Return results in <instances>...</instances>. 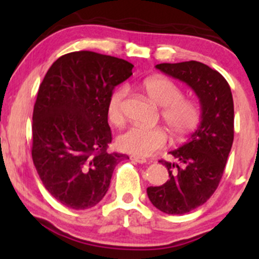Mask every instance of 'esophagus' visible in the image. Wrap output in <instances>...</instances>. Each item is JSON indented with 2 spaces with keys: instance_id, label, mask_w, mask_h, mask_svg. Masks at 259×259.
Masks as SVG:
<instances>
[{
  "instance_id": "34e87169",
  "label": "esophagus",
  "mask_w": 259,
  "mask_h": 259,
  "mask_svg": "<svg viewBox=\"0 0 259 259\" xmlns=\"http://www.w3.org/2000/svg\"><path fill=\"white\" fill-rule=\"evenodd\" d=\"M132 159L134 160V162H136V163H141V164H144V163H147V159L144 158V157L132 156Z\"/></svg>"
}]
</instances>
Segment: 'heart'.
Listing matches in <instances>:
<instances>
[{
  "label": "heart",
  "mask_w": 259,
  "mask_h": 259,
  "mask_svg": "<svg viewBox=\"0 0 259 259\" xmlns=\"http://www.w3.org/2000/svg\"><path fill=\"white\" fill-rule=\"evenodd\" d=\"M142 90L156 106L162 107L163 120L171 135L181 139L189 135L200 123V108L195 101L184 99L183 91L173 80L165 76H150L142 81ZM126 89L119 88L111 95L107 115L113 124L123 121V103ZM167 142V134L162 127L132 126L117 138V146L123 152L145 157L162 148Z\"/></svg>",
  "instance_id": "heart-1"
}]
</instances>
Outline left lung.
<instances>
[{"mask_svg":"<svg viewBox=\"0 0 259 259\" xmlns=\"http://www.w3.org/2000/svg\"><path fill=\"white\" fill-rule=\"evenodd\" d=\"M157 69L185 82L201 106L200 125L186 144L170 151L175 162L165 165L169 180L147 187L157 209L167 214H185L207 202L219 185L234 141V101L224 76L201 62L160 63Z\"/></svg>","mask_w":259,"mask_h":259,"instance_id":"1","label":"left lung"}]
</instances>
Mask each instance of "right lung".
<instances>
[{
  "label": "right lung",
  "instance_id": "1",
  "mask_svg": "<svg viewBox=\"0 0 259 259\" xmlns=\"http://www.w3.org/2000/svg\"><path fill=\"white\" fill-rule=\"evenodd\" d=\"M124 59L91 51L67 53L47 70L32 113V162L44 186L73 209L105 197L115 165L108 153L107 106L117 85L133 75Z\"/></svg>",
  "mask_w": 259,
  "mask_h": 259
}]
</instances>
